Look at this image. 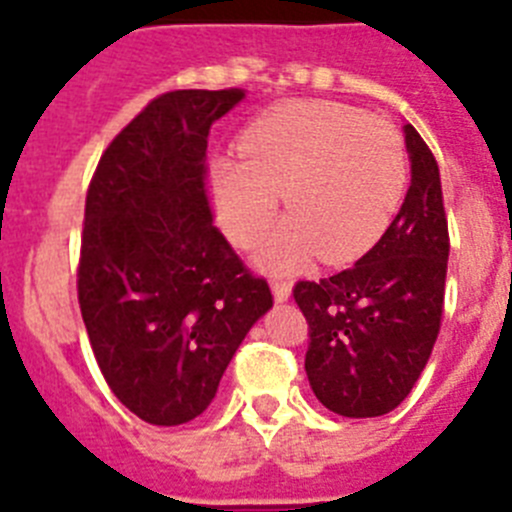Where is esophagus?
Returning a JSON list of instances; mask_svg holds the SVG:
<instances>
[{
    "mask_svg": "<svg viewBox=\"0 0 512 512\" xmlns=\"http://www.w3.org/2000/svg\"><path fill=\"white\" fill-rule=\"evenodd\" d=\"M271 292H274V300L277 302H287L289 295H292V284L282 282V279H274L271 282Z\"/></svg>",
    "mask_w": 512,
    "mask_h": 512,
    "instance_id": "1",
    "label": "esophagus"
}]
</instances>
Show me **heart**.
I'll return each instance as SVG.
<instances>
[{
  "mask_svg": "<svg viewBox=\"0 0 512 512\" xmlns=\"http://www.w3.org/2000/svg\"><path fill=\"white\" fill-rule=\"evenodd\" d=\"M241 151L212 161V202L225 233L248 246L269 228L284 192L292 217L261 251L271 269L312 251L328 264L361 256L387 228L405 184L397 130L346 104H279L248 125Z\"/></svg>",
  "mask_w": 512,
  "mask_h": 512,
  "instance_id": "obj_1",
  "label": "heart"
}]
</instances>
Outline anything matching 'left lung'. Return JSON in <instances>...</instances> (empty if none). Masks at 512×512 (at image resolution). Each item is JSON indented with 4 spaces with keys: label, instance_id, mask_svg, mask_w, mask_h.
Segmentation results:
<instances>
[{
    "label": "left lung",
    "instance_id": "1",
    "mask_svg": "<svg viewBox=\"0 0 512 512\" xmlns=\"http://www.w3.org/2000/svg\"><path fill=\"white\" fill-rule=\"evenodd\" d=\"M405 143L410 189L390 228L351 269L292 289L310 336V387L343 418L395 410L418 382L441 330L449 266L441 174L413 125H405Z\"/></svg>",
    "mask_w": 512,
    "mask_h": 512
}]
</instances>
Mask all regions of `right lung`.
Segmentation results:
<instances>
[{
	"label": "right lung",
	"mask_w": 512,
	"mask_h": 512,
	"mask_svg": "<svg viewBox=\"0 0 512 512\" xmlns=\"http://www.w3.org/2000/svg\"><path fill=\"white\" fill-rule=\"evenodd\" d=\"M243 89H176L99 158L76 271L94 359L117 400L151 425L207 410L251 325L274 305L264 277L212 225L207 135Z\"/></svg>",
	"instance_id": "obj_1"
}]
</instances>
